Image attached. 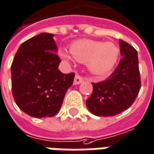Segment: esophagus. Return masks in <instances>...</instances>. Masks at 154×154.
Returning a JSON list of instances; mask_svg holds the SVG:
<instances>
[{
    "mask_svg": "<svg viewBox=\"0 0 154 154\" xmlns=\"http://www.w3.org/2000/svg\"><path fill=\"white\" fill-rule=\"evenodd\" d=\"M84 81V79L82 77L79 75H76L75 77V79H74V85H79Z\"/></svg>",
    "mask_w": 154,
    "mask_h": 154,
    "instance_id": "obj_1",
    "label": "esophagus"
}]
</instances>
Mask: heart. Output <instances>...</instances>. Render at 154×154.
Wrapping results in <instances>:
<instances>
[{"instance_id": "heart-1", "label": "heart", "mask_w": 154, "mask_h": 154, "mask_svg": "<svg viewBox=\"0 0 154 154\" xmlns=\"http://www.w3.org/2000/svg\"><path fill=\"white\" fill-rule=\"evenodd\" d=\"M69 50L77 61L86 63L89 71L100 76L108 75L119 57V49L112 42L83 39L72 42ZM59 54L65 60H71V55L65 49H61Z\"/></svg>"}]
</instances>
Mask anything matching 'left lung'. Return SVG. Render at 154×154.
<instances>
[{
    "mask_svg": "<svg viewBox=\"0 0 154 154\" xmlns=\"http://www.w3.org/2000/svg\"><path fill=\"white\" fill-rule=\"evenodd\" d=\"M123 58L109 77L93 83V93L86 106L96 116H114L128 109L134 102L141 87L138 52L124 40H119Z\"/></svg>",
    "mask_w": 154,
    "mask_h": 154,
    "instance_id": "1",
    "label": "left lung"
}]
</instances>
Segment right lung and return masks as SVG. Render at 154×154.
Returning <instances> with one entry per match:
<instances>
[{"mask_svg": "<svg viewBox=\"0 0 154 154\" xmlns=\"http://www.w3.org/2000/svg\"><path fill=\"white\" fill-rule=\"evenodd\" d=\"M53 37V34L41 33L25 41L11 67L14 100L31 117L57 114L75 78V73L63 74L58 69L61 60Z\"/></svg>", "mask_w": 154, "mask_h": 154, "instance_id": "right-lung-1", "label": "right lung"}]
</instances>
